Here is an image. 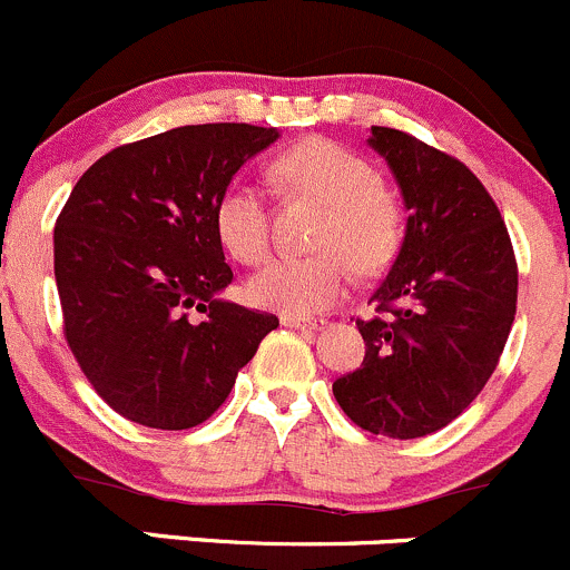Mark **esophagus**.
I'll list each match as a JSON object with an SVG mask.
<instances>
[{"mask_svg":"<svg viewBox=\"0 0 570 570\" xmlns=\"http://www.w3.org/2000/svg\"><path fill=\"white\" fill-rule=\"evenodd\" d=\"M283 326H291V330H302V332H318V330H324L326 321L324 318H302V315H283Z\"/></svg>","mask_w":570,"mask_h":570,"instance_id":"obj_1","label":"esophagus"}]
</instances>
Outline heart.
I'll return each mask as SVG.
<instances>
[{
  "instance_id": "obj_1",
  "label": "heart",
  "mask_w": 570,
  "mask_h": 570,
  "mask_svg": "<svg viewBox=\"0 0 570 570\" xmlns=\"http://www.w3.org/2000/svg\"><path fill=\"white\" fill-rule=\"evenodd\" d=\"M274 177L293 194L324 205L315 227V255L277 257L249 279V298L285 315L330 307L352 283V267L376 272L393 257L402 233L396 199L380 185L374 166L330 138H307L274 160ZM216 235L229 257L255 266L268 255V213L263 190L233 183L213 210Z\"/></svg>"
}]
</instances>
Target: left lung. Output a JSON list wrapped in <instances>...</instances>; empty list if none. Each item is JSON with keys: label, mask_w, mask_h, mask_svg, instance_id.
<instances>
[{"label": "left lung", "mask_w": 570, "mask_h": 570, "mask_svg": "<svg viewBox=\"0 0 570 570\" xmlns=\"http://www.w3.org/2000/svg\"><path fill=\"white\" fill-rule=\"evenodd\" d=\"M407 207L391 272L357 321L363 365L332 385L343 413L374 435L424 438L452 424L495 371L515 321L518 266L501 213L454 157L371 127Z\"/></svg>", "instance_id": "1"}]
</instances>
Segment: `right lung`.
Segmentation results:
<instances>
[{
	"instance_id": "add662e5",
	"label": "right lung",
	"mask_w": 570,
	"mask_h": 570,
	"mask_svg": "<svg viewBox=\"0 0 570 570\" xmlns=\"http://www.w3.org/2000/svg\"><path fill=\"white\" fill-rule=\"evenodd\" d=\"M277 138L274 127L188 124L107 151L71 190L55 224L66 341L124 419L202 424L279 326L218 298L233 268L213 224L238 168Z\"/></svg>"
}]
</instances>
